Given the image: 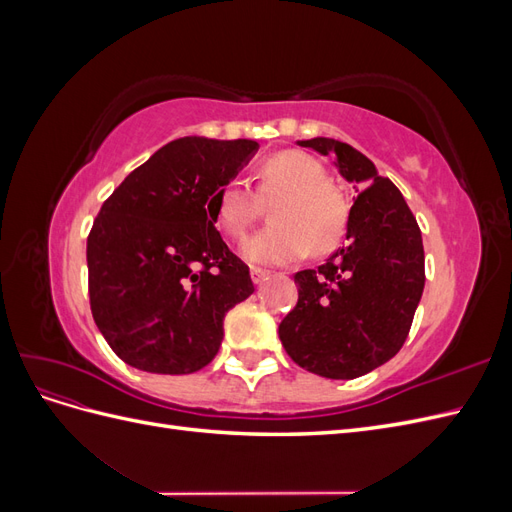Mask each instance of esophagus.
<instances>
[{"label": "esophagus", "mask_w": 512, "mask_h": 512, "mask_svg": "<svg viewBox=\"0 0 512 512\" xmlns=\"http://www.w3.org/2000/svg\"><path fill=\"white\" fill-rule=\"evenodd\" d=\"M252 282L256 284V286H260L262 282H265L267 280V277H269V271H265V269H258V267H252Z\"/></svg>", "instance_id": "1"}]
</instances>
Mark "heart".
Segmentation results:
<instances>
[{"label":"heart","mask_w":512,"mask_h":512,"mask_svg":"<svg viewBox=\"0 0 512 512\" xmlns=\"http://www.w3.org/2000/svg\"><path fill=\"white\" fill-rule=\"evenodd\" d=\"M271 207V222L243 245L256 265H288L309 250L329 254L342 243L348 205L327 181L324 166L303 151L286 149L265 158L256 168L254 190L243 179H230L211 203L213 220L226 237L241 241Z\"/></svg>","instance_id":"b5f03b06"}]
</instances>
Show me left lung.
Masks as SVG:
<instances>
[{
  "label": "left lung",
  "mask_w": 512,
  "mask_h": 512,
  "mask_svg": "<svg viewBox=\"0 0 512 512\" xmlns=\"http://www.w3.org/2000/svg\"><path fill=\"white\" fill-rule=\"evenodd\" d=\"M335 151L339 173L359 183L348 243L318 269L294 273L299 301L280 322L290 359L312 374L352 380L401 350L425 288L421 228L404 196L361 151L333 138L301 141Z\"/></svg>",
  "instance_id": "left-lung-1"
}]
</instances>
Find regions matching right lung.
I'll list each match as a JSON object with an SVG mask.
<instances>
[{
    "instance_id": "add662e5",
    "label": "right lung",
    "mask_w": 512,
    "mask_h": 512,
    "mask_svg": "<svg viewBox=\"0 0 512 512\" xmlns=\"http://www.w3.org/2000/svg\"><path fill=\"white\" fill-rule=\"evenodd\" d=\"M256 149L247 138H177L104 200L87 237L89 305L121 361L179 376L218 354L226 312L254 284L211 203Z\"/></svg>"
}]
</instances>
